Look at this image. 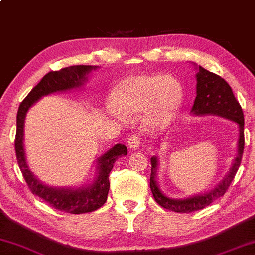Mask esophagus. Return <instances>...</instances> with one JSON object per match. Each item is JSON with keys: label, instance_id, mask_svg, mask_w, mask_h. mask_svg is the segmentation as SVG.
Segmentation results:
<instances>
[{"label": "esophagus", "instance_id": "34e87169", "mask_svg": "<svg viewBox=\"0 0 255 255\" xmlns=\"http://www.w3.org/2000/svg\"><path fill=\"white\" fill-rule=\"evenodd\" d=\"M127 145H128V147L130 148V150H136V148L139 147V145H140L139 136L135 135V134H131V135L128 137Z\"/></svg>", "mask_w": 255, "mask_h": 255}]
</instances>
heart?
<instances>
[{"label": "heart", "instance_id": "obj_1", "mask_svg": "<svg viewBox=\"0 0 255 255\" xmlns=\"http://www.w3.org/2000/svg\"><path fill=\"white\" fill-rule=\"evenodd\" d=\"M110 110L120 119L142 113V125L159 130L176 118L183 103V89L177 79L160 74H136L115 87Z\"/></svg>", "mask_w": 255, "mask_h": 255}]
</instances>
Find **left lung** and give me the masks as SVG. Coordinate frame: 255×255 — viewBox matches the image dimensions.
Instances as JSON below:
<instances>
[{
    "instance_id": "1",
    "label": "left lung",
    "mask_w": 255,
    "mask_h": 255,
    "mask_svg": "<svg viewBox=\"0 0 255 255\" xmlns=\"http://www.w3.org/2000/svg\"><path fill=\"white\" fill-rule=\"evenodd\" d=\"M195 64V63H194ZM193 115H217L221 118L231 120L239 126V141H238V153L234 159L229 172L225 175L223 180L219 182L211 191L204 194L193 195L186 199H172L166 197L160 191L157 183V169L158 159L157 157L151 158V177L150 187L154 200L164 209L171 210L175 212L188 213L204 209L213 203L216 199L223 197L227 192L228 187L233 182L239 166L241 164L242 153L245 146V133H244V111L241 105L236 101L233 90L229 84L215 73L206 71L201 66L198 67L197 73V97L194 99V104L192 108Z\"/></svg>"
}]
</instances>
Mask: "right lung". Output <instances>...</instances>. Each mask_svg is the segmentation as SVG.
<instances>
[{"label": "right lung", "instance_id": "obj_1", "mask_svg": "<svg viewBox=\"0 0 255 255\" xmlns=\"http://www.w3.org/2000/svg\"><path fill=\"white\" fill-rule=\"evenodd\" d=\"M97 67L93 66H72L62 68L60 71L49 72L44 75L42 80L38 83L26 98L20 104L16 115V135H15V153L17 164L22 172L26 183L30 191L37 197L43 199L54 209L60 210L74 215H80L85 212H92L103 206L107 201L109 193L110 182L109 174L113 169L114 163L119 157L127 154V147L125 145L116 144L107 151L103 156L98 158L97 175L93 182L89 186L79 187V188H56L49 187L40 182L32 174L26 162L24 150V125L26 114L38 99L50 93L63 92L73 89L81 87L86 83L87 75L91 71Z\"/></svg>", "mask_w": 255, "mask_h": 255}]
</instances>
